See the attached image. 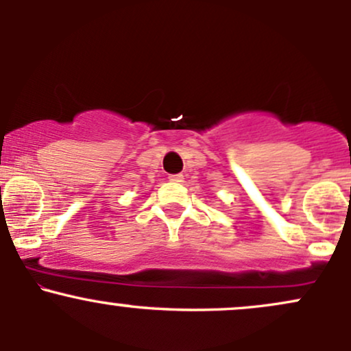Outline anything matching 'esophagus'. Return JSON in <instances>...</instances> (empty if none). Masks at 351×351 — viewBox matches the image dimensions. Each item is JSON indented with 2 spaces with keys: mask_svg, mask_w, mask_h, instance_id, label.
<instances>
[{
  "mask_svg": "<svg viewBox=\"0 0 351 351\" xmlns=\"http://www.w3.org/2000/svg\"><path fill=\"white\" fill-rule=\"evenodd\" d=\"M168 180L173 181V183H183V175H170L168 176Z\"/></svg>",
  "mask_w": 351,
  "mask_h": 351,
  "instance_id": "1",
  "label": "esophagus"
}]
</instances>
